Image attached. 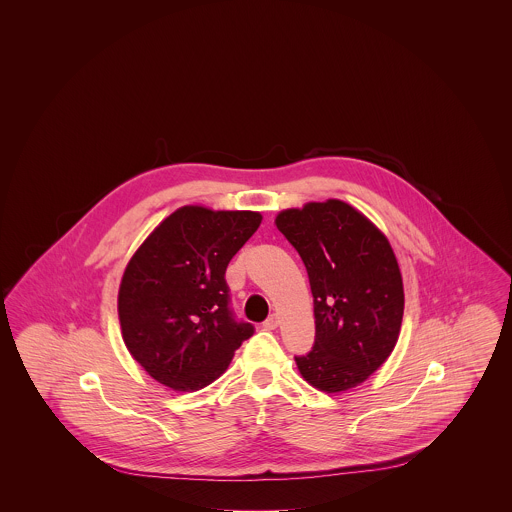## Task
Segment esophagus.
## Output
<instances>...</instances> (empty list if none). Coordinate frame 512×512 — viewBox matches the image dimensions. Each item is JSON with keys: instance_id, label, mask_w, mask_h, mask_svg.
<instances>
[{"instance_id": "1", "label": "esophagus", "mask_w": 512, "mask_h": 512, "mask_svg": "<svg viewBox=\"0 0 512 512\" xmlns=\"http://www.w3.org/2000/svg\"><path fill=\"white\" fill-rule=\"evenodd\" d=\"M278 324H280V318H278V315H270V317L263 322V326H265L267 330H274V328H278Z\"/></svg>"}]
</instances>
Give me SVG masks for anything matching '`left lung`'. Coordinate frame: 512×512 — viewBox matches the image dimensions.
<instances>
[{"mask_svg":"<svg viewBox=\"0 0 512 512\" xmlns=\"http://www.w3.org/2000/svg\"><path fill=\"white\" fill-rule=\"evenodd\" d=\"M276 228L305 263L315 297V345L295 357L305 382L326 393L357 388L399 340L405 293L386 234L340 199L284 209Z\"/></svg>","mask_w":512,"mask_h":512,"instance_id":"8db88e82","label":"left lung"}]
</instances>
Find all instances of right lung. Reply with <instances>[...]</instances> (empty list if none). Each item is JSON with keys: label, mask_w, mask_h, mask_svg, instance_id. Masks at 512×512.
<instances>
[{"label": "right lung", "mask_w": 512, "mask_h": 512, "mask_svg": "<svg viewBox=\"0 0 512 512\" xmlns=\"http://www.w3.org/2000/svg\"><path fill=\"white\" fill-rule=\"evenodd\" d=\"M263 220L257 211L184 205L130 257L119 288L122 340L136 363L174 391H197L224 374L253 336L228 307L224 272Z\"/></svg>", "instance_id": "right-lung-1"}]
</instances>
